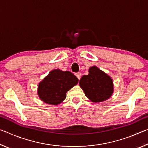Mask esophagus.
I'll list each match as a JSON object with an SVG mask.
<instances>
[{"instance_id": "1", "label": "esophagus", "mask_w": 148, "mask_h": 148, "mask_svg": "<svg viewBox=\"0 0 148 148\" xmlns=\"http://www.w3.org/2000/svg\"><path fill=\"white\" fill-rule=\"evenodd\" d=\"M75 75H76V76L78 78V79L79 80L80 77H81V73H79V72H77V73H76L75 74Z\"/></svg>"}]
</instances>
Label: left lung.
<instances>
[{"label":"left lung","instance_id":"obj_1","mask_svg":"<svg viewBox=\"0 0 148 148\" xmlns=\"http://www.w3.org/2000/svg\"><path fill=\"white\" fill-rule=\"evenodd\" d=\"M86 96L90 101L100 102L108 99L114 91L111 77L97 66L89 70V74L82 77L79 82Z\"/></svg>","mask_w":148,"mask_h":148}]
</instances>
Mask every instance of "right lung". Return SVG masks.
Instances as JSON below:
<instances>
[{"label": "right lung", "mask_w": 148, "mask_h": 148, "mask_svg": "<svg viewBox=\"0 0 148 148\" xmlns=\"http://www.w3.org/2000/svg\"><path fill=\"white\" fill-rule=\"evenodd\" d=\"M78 83V79L69 71L53 70L38 85V95L47 104L57 105L66 98V93Z\"/></svg>", "instance_id": "1"}]
</instances>
